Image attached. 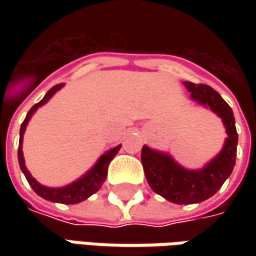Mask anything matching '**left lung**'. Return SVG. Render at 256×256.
<instances>
[{"mask_svg": "<svg viewBox=\"0 0 256 256\" xmlns=\"http://www.w3.org/2000/svg\"><path fill=\"white\" fill-rule=\"evenodd\" d=\"M184 85L191 92L194 101L211 108L222 118L228 138L222 151L202 170H185L172 160L171 155L142 146L141 161L146 181L154 192L174 204H198L211 198L231 175L236 160L238 134L231 106L210 85L194 84L185 81Z\"/></svg>", "mask_w": 256, "mask_h": 256, "instance_id": "1", "label": "left lung"}]
</instances>
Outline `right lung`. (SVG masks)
Masks as SVG:
<instances>
[{
    "mask_svg": "<svg viewBox=\"0 0 256 256\" xmlns=\"http://www.w3.org/2000/svg\"><path fill=\"white\" fill-rule=\"evenodd\" d=\"M64 86V84H58L52 86L48 92L45 94V96L38 104H35L34 106L28 111L26 116H25L24 122L21 124V130H20V146H18V162H20V168L21 171L24 172L25 178L28 184L31 185V188L34 190L41 198H44L46 201L51 202H60V204H78V202L85 201L88 196H91L92 194L98 191L102 186L104 181L106 178L108 174V165L114 160V156L116 155V152L120 151L121 145L115 146L112 150L106 151L102 156L96 161V164L94 165L90 171L85 174L84 176H81L80 180H76L72 184L62 186V188H50V186H44L40 182H36L32 178V175L28 172L26 166H25L24 155H22V135L25 132L26 124L31 120L32 114L38 110V106L44 105L45 102L50 101V98L54 95L56 91H60Z\"/></svg>",
    "mask_w": 256,
    "mask_h": 256,
    "instance_id": "right-lung-1",
    "label": "right lung"
}]
</instances>
